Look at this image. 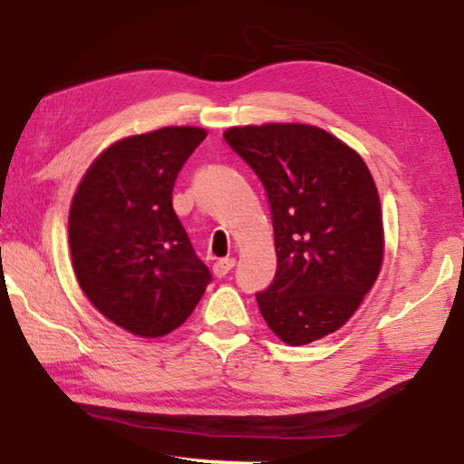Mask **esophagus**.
Masks as SVG:
<instances>
[{
    "label": "esophagus",
    "instance_id": "1",
    "mask_svg": "<svg viewBox=\"0 0 464 464\" xmlns=\"http://www.w3.org/2000/svg\"><path fill=\"white\" fill-rule=\"evenodd\" d=\"M234 265H237V261L234 259H230V256H227V259H219V261H216L214 263V276L216 277H226L227 273H230L232 269H234Z\"/></svg>",
    "mask_w": 464,
    "mask_h": 464
}]
</instances>
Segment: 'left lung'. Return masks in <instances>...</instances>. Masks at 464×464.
<instances>
[{
	"mask_svg": "<svg viewBox=\"0 0 464 464\" xmlns=\"http://www.w3.org/2000/svg\"><path fill=\"white\" fill-rule=\"evenodd\" d=\"M224 140L267 193L277 271L256 304L287 345L343 326L382 265L374 179L343 141L313 125L232 127Z\"/></svg>",
	"mask_w": 464,
	"mask_h": 464,
	"instance_id": "obj_1",
	"label": "left lung"
}]
</instances>
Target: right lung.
<instances>
[{
    "instance_id": "1",
    "label": "right lung",
    "mask_w": 464,
    "mask_h": 464,
    "mask_svg": "<svg viewBox=\"0 0 464 464\" xmlns=\"http://www.w3.org/2000/svg\"><path fill=\"white\" fill-rule=\"evenodd\" d=\"M205 138L199 127H164L121 140L73 195L75 277L88 300L133 335H169L211 282L172 208L179 172Z\"/></svg>"
}]
</instances>
